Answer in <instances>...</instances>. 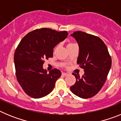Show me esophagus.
Masks as SVG:
<instances>
[{"label": "esophagus", "instance_id": "esophagus-1", "mask_svg": "<svg viewBox=\"0 0 121 121\" xmlns=\"http://www.w3.org/2000/svg\"><path fill=\"white\" fill-rule=\"evenodd\" d=\"M68 74L66 73H62V75L63 76H67Z\"/></svg>", "mask_w": 121, "mask_h": 121}]
</instances>
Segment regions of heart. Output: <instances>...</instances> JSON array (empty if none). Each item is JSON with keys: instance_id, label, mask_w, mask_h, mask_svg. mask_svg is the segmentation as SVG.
Wrapping results in <instances>:
<instances>
[{"instance_id": "1", "label": "heart", "mask_w": 121, "mask_h": 121, "mask_svg": "<svg viewBox=\"0 0 121 121\" xmlns=\"http://www.w3.org/2000/svg\"><path fill=\"white\" fill-rule=\"evenodd\" d=\"M75 43H69L68 44V46L67 47H70V46H71V45H74Z\"/></svg>"}]
</instances>
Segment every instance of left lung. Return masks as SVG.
<instances>
[{"instance_id":"obj_1","label":"left lung","mask_w":121,"mask_h":121,"mask_svg":"<svg viewBox=\"0 0 121 121\" xmlns=\"http://www.w3.org/2000/svg\"><path fill=\"white\" fill-rule=\"evenodd\" d=\"M71 36L79 47L77 64L84 70L82 77L73 73L76 83L71 92L83 99L91 98L102 88L112 66V58L107 47L98 36L78 31Z\"/></svg>"}]
</instances>
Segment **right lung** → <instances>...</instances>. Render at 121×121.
<instances>
[{"mask_svg": "<svg viewBox=\"0 0 121 121\" xmlns=\"http://www.w3.org/2000/svg\"><path fill=\"white\" fill-rule=\"evenodd\" d=\"M65 31L37 29L28 33L18 45L14 56L16 75L25 93L33 98L44 97L53 91L61 76L56 68L47 73L45 59L53 57V48L68 36Z\"/></svg>", "mask_w": 121, "mask_h": 121, "instance_id": "obj_1", "label": "right lung"}]
</instances>
